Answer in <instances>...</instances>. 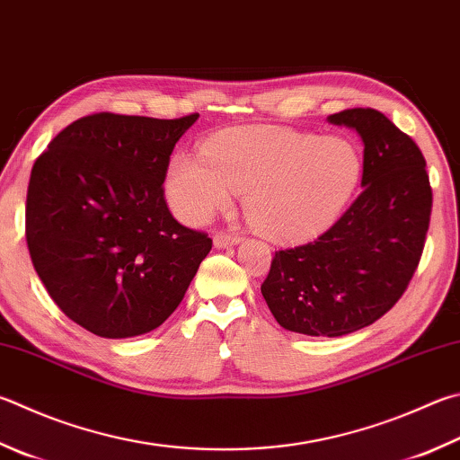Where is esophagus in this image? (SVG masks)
Instances as JSON below:
<instances>
[{
    "label": "esophagus",
    "mask_w": 460,
    "mask_h": 460,
    "mask_svg": "<svg viewBox=\"0 0 460 460\" xmlns=\"http://www.w3.org/2000/svg\"><path fill=\"white\" fill-rule=\"evenodd\" d=\"M239 241H241L239 235H235V233H227V231H219L213 237L215 247H219V249L229 247V245H235V243H239Z\"/></svg>",
    "instance_id": "34e87169"
}]
</instances>
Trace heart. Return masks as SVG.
Segmentation results:
<instances>
[{
  "label": "heart",
  "mask_w": 460,
  "mask_h": 460,
  "mask_svg": "<svg viewBox=\"0 0 460 460\" xmlns=\"http://www.w3.org/2000/svg\"><path fill=\"white\" fill-rule=\"evenodd\" d=\"M362 179V158L344 138L271 127L225 130L203 153H179L166 197L187 223H205L245 195L249 223L275 241L310 239L338 219Z\"/></svg>",
  "instance_id": "1"
}]
</instances>
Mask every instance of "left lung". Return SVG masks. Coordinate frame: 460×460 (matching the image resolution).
I'll return each mask as SVG.
<instances>
[{
    "label": "left lung",
    "mask_w": 460,
    "mask_h": 460,
    "mask_svg": "<svg viewBox=\"0 0 460 460\" xmlns=\"http://www.w3.org/2000/svg\"><path fill=\"white\" fill-rule=\"evenodd\" d=\"M364 143L362 193L310 243L279 249L261 294L275 320L305 336H346L394 305L422 257L432 189L414 140L374 108L328 116Z\"/></svg>",
    "instance_id": "obj_1"
}]
</instances>
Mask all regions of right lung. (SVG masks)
I'll list each match as a JSON object with an SVG mask.
<instances>
[{"label":"right lung","instance_id":"obj_1","mask_svg":"<svg viewBox=\"0 0 460 460\" xmlns=\"http://www.w3.org/2000/svg\"><path fill=\"white\" fill-rule=\"evenodd\" d=\"M199 114L163 120L96 112L33 163L26 201L31 263L56 305L100 338L161 325L213 241L171 215L163 182Z\"/></svg>","mask_w":460,"mask_h":460}]
</instances>
